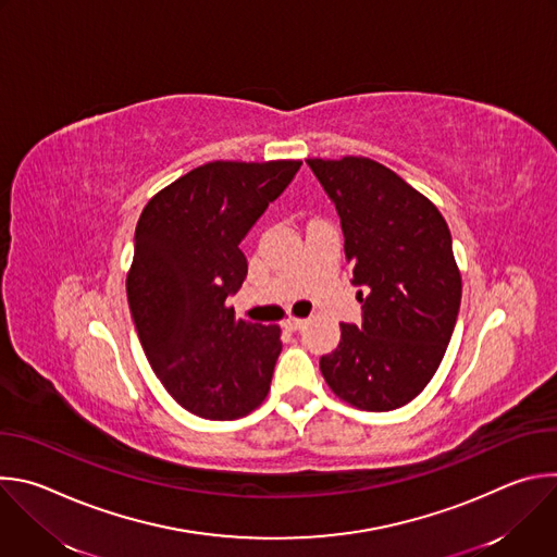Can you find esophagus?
Here are the masks:
<instances>
[{"label": "esophagus", "instance_id": "1", "mask_svg": "<svg viewBox=\"0 0 557 557\" xmlns=\"http://www.w3.org/2000/svg\"><path fill=\"white\" fill-rule=\"evenodd\" d=\"M304 324H306V320H297V317H288V320L284 322V329L290 331V333H295V331L304 329Z\"/></svg>", "mask_w": 557, "mask_h": 557}]
</instances>
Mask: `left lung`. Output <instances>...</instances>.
<instances>
[{
    "label": "left lung",
    "instance_id": "left-lung-1",
    "mask_svg": "<svg viewBox=\"0 0 557 557\" xmlns=\"http://www.w3.org/2000/svg\"><path fill=\"white\" fill-rule=\"evenodd\" d=\"M306 163L339 213L361 301V324H342L339 346L320 359L322 374L359 410H396L430 383L456 326L451 233L425 196L370 158Z\"/></svg>",
    "mask_w": 557,
    "mask_h": 557
}]
</instances>
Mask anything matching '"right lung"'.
I'll list each match as a JSON object with an SVG mask.
<instances>
[{
	"label": "right lung",
	"instance_id": "right-lung-1",
	"mask_svg": "<svg viewBox=\"0 0 557 557\" xmlns=\"http://www.w3.org/2000/svg\"><path fill=\"white\" fill-rule=\"evenodd\" d=\"M299 168L207 163L156 194L138 218L132 320L153 374L200 419L247 417L269 394L280 329L235 320L226 299L247 277L240 243Z\"/></svg>",
	"mask_w": 557,
	"mask_h": 557
}]
</instances>
